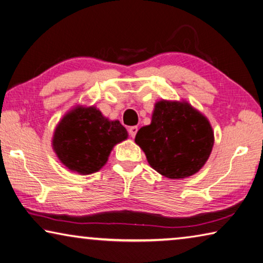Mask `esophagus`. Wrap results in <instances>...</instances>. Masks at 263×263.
<instances>
[{
  "label": "esophagus",
  "mask_w": 263,
  "mask_h": 263,
  "mask_svg": "<svg viewBox=\"0 0 263 263\" xmlns=\"http://www.w3.org/2000/svg\"><path fill=\"white\" fill-rule=\"evenodd\" d=\"M128 133H129V135H130L132 137H135L136 133H137V127H136V126L129 127V128H128Z\"/></svg>",
  "instance_id": "1"
}]
</instances>
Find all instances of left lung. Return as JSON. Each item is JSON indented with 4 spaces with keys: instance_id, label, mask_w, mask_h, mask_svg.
Masks as SVG:
<instances>
[{
    "instance_id": "left-lung-1",
    "label": "left lung",
    "mask_w": 263,
    "mask_h": 263,
    "mask_svg": "<svg viewBox=\"0 0 263 263\" xmlns=\"http://www.w3.org/2000/svg\"><path fill=\"white\" fill-rule=\"evenodd\" d=\"M154 170L171 179L197 174L209 160L214 135L209 120L186 101L155 103L152 123L135 136Z\"/></svg>"
}]
</instances>
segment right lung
Here are the masks:
<instances>
[{"label":"right lung","mask_w":263,"mask_h":263,"mask_svg":"<svg viewBox=\"0 0 263 263\" xmlns=\"http://www.w3.org/2000/svg\"><path fill=\"white\" fill-rule=\"evenodd\" d=\"M127 137L118 120L110 121L94 106H77L55 127L52 147L68 170L91 175L106 164L114 145Z\"/></svg>","instance_id":"right-lung-1"}]
</instances>
